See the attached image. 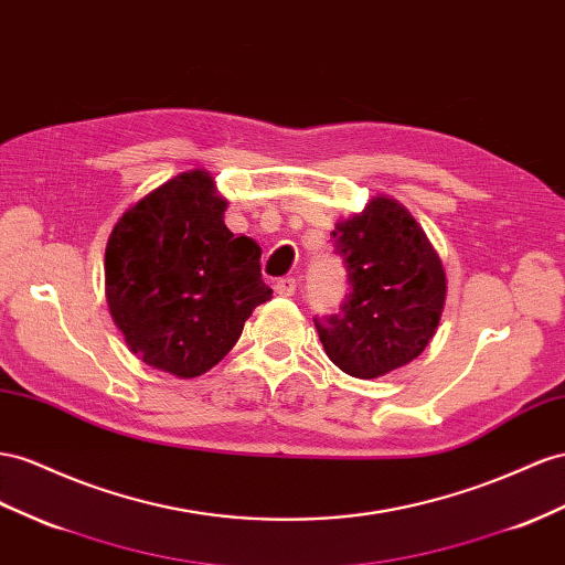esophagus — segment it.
I'll list each match as a JSON object with an SVG mask.
<instances>
[{
  "instance_id": "esophagus-1",
  "label": "esophagus",
  "mask_w": 565,
  "mask_h": 565,
  "mask_svg": "<svg viewBox=\"0 0 565 565\" xmlns=\"http://www.w3.org/2000/svg\"><path fill=\"white\" fill-rule=\"evenodd\" d=\"M276 292L280 297H292L297 292V280L295 278H280V280H276Z\"/></svg>"
}]
</instances>
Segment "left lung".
Returning a JSON list of instances; mask_svg holds the SVG:
<instances>
[{
  "mask_svg": "<svg viewBox=\"0 0 565 565\" xmlns=\"http://www.w3.org/2000/svg\"><path fill=\"white\" fill-rule=\"evenodd\" d=\"M349 295L340 309L313 318L330 361L371 380L414 361L439 326L447 278L430 239L394 200L375 196L334 225Z\"/></svg>",
  "mask_w": 565,
  "mask_h": 565,
  "instance_id": "obj_1",
  "label": "left lung"
}]
</instances>
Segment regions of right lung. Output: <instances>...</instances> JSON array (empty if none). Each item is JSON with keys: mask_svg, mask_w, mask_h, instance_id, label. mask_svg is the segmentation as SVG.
<instances>
[{"mask_svg": "<svg viewBox=\"0 0 565 565\" xmlns=\"http://www.w3.org/2000/svg\"><path fill=\"white\" fill-rule=\"evenodd\" d=\"M204 171L182 173L130 206L106 245V301L145 363L178 377L213 369L270 299L262 247L223 223Z\"/></svg>", "mask_w": 565, "mask_h": 565, "instance_id": "obj_1", "label": "right lung"}]
</instances>
